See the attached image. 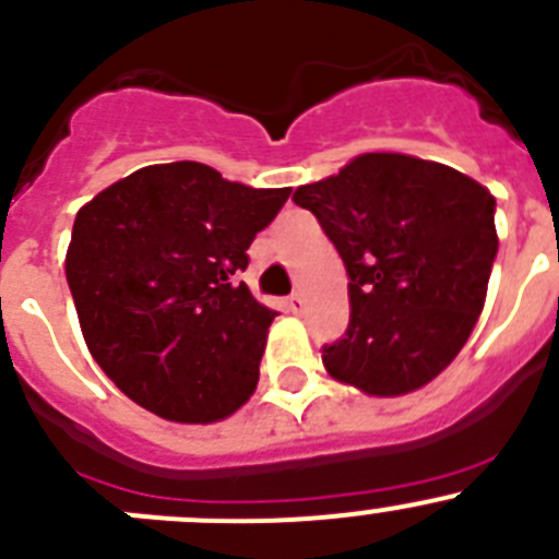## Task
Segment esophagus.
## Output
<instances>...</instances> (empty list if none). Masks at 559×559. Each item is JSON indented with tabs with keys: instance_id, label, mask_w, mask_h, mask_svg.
<instances>
[{
	"instance_id": "obj_1",
	"label": "esophagus",
	"mask_w": 559,
	"mask_h": 559,
	"mask_svg": "<svg viewBox=\"0 0 559 559\" xmlns=\"http://www.w3.org/2000/svg\"><path fill=\"white\" fill-rule=\"evenodd\" d=\"M288 307H290V312L301 316V312H305V296H301V294H290L288 296Z\"/></svg>"
}]
</instances>
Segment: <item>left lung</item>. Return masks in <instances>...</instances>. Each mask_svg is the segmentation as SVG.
Listing matches in <instances>:
<instances>
[{
  "label": "left lung",
  "instance_id": "obj_1",
  "mask_svg": "<svg viewBox=\"0 0 559 559\" xmlns=\"http://www.w3.org/2000/svg\"><path fill=\"white\" fill-rule=\"evenodd\" d=\"M348 271L350 321L323 345L329 376L379 397L419 390L475 329L497 258V200L477 180L403 153H365L299 186Z\"/></svg>",
  "mask_w": 559,
  "mask_h": 559
}]
</instances>
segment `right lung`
<instances>
[{
	"label": "right lung",
	"mask_w": 559,
	"mask_h": 559,
	"mask_svg": "<svg viewBox=\"0 0 559 559\" xmlns=\"http://www.w3.org/2000/svg\"><path fill=\"white\" fill-rule=\"evenodd\" d=\"M288 197L175 162L79 211L68 288L90 354L131 401L173 423H216L249 401L276 312L238 274Z\"/></svg>",
	"instance_id": "add662e5"
}]
</instances>
